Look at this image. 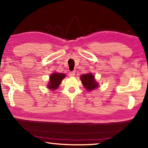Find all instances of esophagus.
<instances>
[{
	"label": "esophagus",
	"instance_id": "obj_1",
	"mask_svg": "<svg viewBox=\"0 0 148 148\" xmlns=\"http://www.w3.org/2000/svg\"><path fill=\"white\" fill-rule=\"evenodd\" d=\"M75 71H72V72H69V76H70V77H73V76H75Z\"/></svg>",
	"mask_w": 148,
	"mask_h": 148
}]
</instances>
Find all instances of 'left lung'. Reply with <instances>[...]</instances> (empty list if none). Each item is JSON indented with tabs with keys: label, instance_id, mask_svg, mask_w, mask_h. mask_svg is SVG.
Returning <instances> with one entry per match:
<instances>
[{
	"label": "left lung",
	"instance_id": "8db88e82",
	"mask_svg": "<svg viewBox=\"0 0 148 148\" xmlns=\"http://www.w3.org/2000/svg\"><path fill=\"white\" fill-rule=\"evenodd\" d=\"M83 86L88 91H91L98 87V83L96 82L94 76L92 74H86L82 75L80 77Z\"/></svg>",
	"mask_w": 148,
	"mask_h": 148
}]
</instances>
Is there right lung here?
<instances>
[{
	"instance_id": "add662e5",
	"label": "right lung",
	"mask_w": 148,
	"mask_h": 148,
	"mask_svg": "<svg viewBox=\"0 0 148 148\" xmlns=\"http://www.w3.org/2000/svg\"><path fill=\"white\" fill-rule=\"evenodd\" d=\"M64 77L65 74L62 73H54L51 74L48 88L50 90H56L60 84L62 80Z\"/></svg>"
}]
</instances>
